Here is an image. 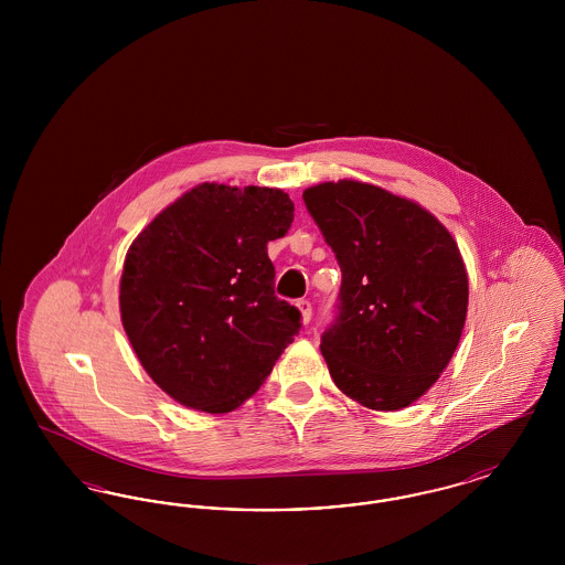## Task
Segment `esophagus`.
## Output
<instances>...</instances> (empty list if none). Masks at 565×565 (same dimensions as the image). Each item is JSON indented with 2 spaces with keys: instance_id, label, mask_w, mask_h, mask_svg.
<instances>
[{
  "instance_id": "1",
  "label": "esophagus",
  "mask_w": 565,
  "mask_h": 565,
  "mask_svg": "<svg viewBox=\"0 0 565 565\" xmlns=\"http://www.w3.org/2000/svg\"><path fill=\"white\" fill-rule=\"evenodd\" d=\"M296 307H298V311H300V318H302V322H309V320H311V316H313L311 302H309V300H305V298H300V300L296 302Z\"/></svg>"
}]
</instances>
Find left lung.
<instances>
[{
	"label": "left lung",
	"mask_w": 565,
	"mask_h": 565,
	"mask_svg": "<svg viewBox=\"0 0 565 565\" xmlns=\"http://www.w3.org/2000/svg\"><path fill=\"white\" fill-rule=\"evenodd\" d=\"M341 267L322 355L337 387L373 411L424 396L456 353L468 275L451 233L422 205L355 180L302 192Z\"/></svg>",
	"instance_id": "1"
}]
</instances>
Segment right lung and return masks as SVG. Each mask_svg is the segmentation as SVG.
Returning a JSON list of instances; mask_svg holds the SVG:
<instances>
[{"instance_id":"1","label":"right lung","mask_w":565,"mask_h":565,"mask_svg":"<svg viewBox=\"0 0 565 565\" xmlns=\"http://www.w3.org/2000/svg\"><path fill=\"white\" fill-rule=\"evenodd\" d=\"M292 220L284 190L201 184L131 243L120 318L141 366L173 401L228 413L295 341L300 311L275 296L267 254Z\"/></svg>"}]
</instances>
